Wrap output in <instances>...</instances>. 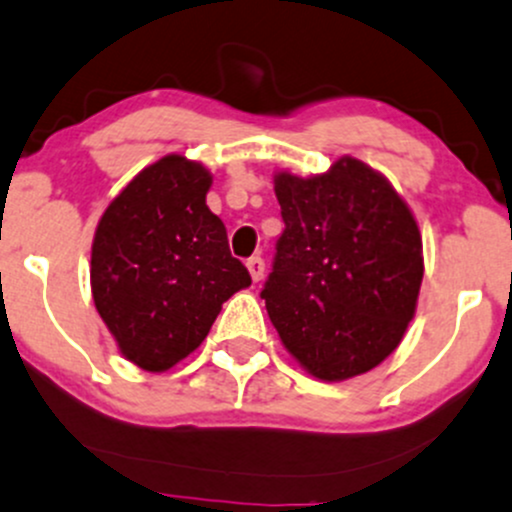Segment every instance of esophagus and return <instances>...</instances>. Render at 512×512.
Listing matches in <instances>:
<instances>
[{
    "mask_svg": "<svg viewBox=\"0 0 512 512\" xmlns=\"http://www.w3.org/2000/svg\"><path fill=\"white\" fill-rule=\"evenodd\" d=\"M246 268H249L251 280H254V283H258V280L263 278V273H266V261H263L261 256H251L249 261H246Z\"/></svg>",
    "mask_w": 512,
    "mask_h": 512,
    "instance_id": "obj_1",
    "label": "esophagus"
}]
</instances>
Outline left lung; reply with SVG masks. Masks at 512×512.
<instances>
[{
    "label": "left lung",
    "instance_id": "8db88e82",
    "mask_svg": "<svg viewBox=\"0 0 512 512\" xmlns=\"http://www.w3.org/2000/svg\"><path fill=\"white\" fill-rule=\"evenodd\" d=\"M285 229L261 298L280 342L312 376L344 381L381 364L415 315L422 236L393 185L356 158L276 175Z\"/></svg>",
    "mask_w": 512,
    "mask_h": 512
}]
</instances>
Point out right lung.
<instances>
[{
    "mask_svg": "<svg viewBox=\"0 0 512 512\" xmlns=\"http://www.w3.org/2000/svg\"><path fill=\"white\" fill-rule=\"evenodd\" d=\"M212 175L166 156L119 192L92 241V298L119 349L144 371H168L210 334L222 302L249 288L227 229L205 197Z\"/></svg>",
    "mask_w": 512,
    "mask_h": 512,
    "instance_id": "right-lung-1",
    "label": "right lung"
}]
</instances>
